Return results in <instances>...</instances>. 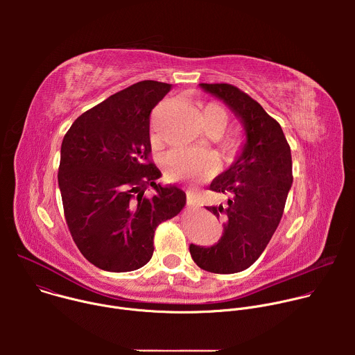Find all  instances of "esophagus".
Instances as JSON below:
<instances>
[{"label": "esophagus", "instance_id": "34e87169", "mask_svg": "<svg viewBox=\"0 0 355 355\" xmlns=\"http://www.w3.org/2000/svg\"><path fill=\"white\" fill-rule=\"evenodd\" d=\"M187 208L189 209H195L198 208L196 200H195V195L193 193H187Z\"/></svg>", "mask_w": 355, "mask_h": 355}]
</instances>
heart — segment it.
Instances as JSON below:
<instances>
[{
    "mask_svg": "<svg viewBox=\"0 0 355 355\" xmlns=\"http://www.w3.org/2000/svg\"><path fill=\"white\" fill-rule=\"evenodd\" d=\"M202 121L207 130L216 129L222 133L229 122V114L219 104H208L202 108ZM243 144L244 137L237 133L227 136L225 140V148L229 155H237ZM163 168L168 180L182 181L215 174L219 170V160L211 151L175 148L163 159Z\"/></svg>",
    "mask_w": 355,
    "mask_h": 355,
    "instance_id": "1",
    "label": "heart"
}]
</instances>
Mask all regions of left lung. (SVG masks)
<instances>
[{
  "mask_svg": "<svg viewBox=\"0 0 355 355\" xmlns=\"http://www.w3.org/2000/svg\"><path fill=\"white\" fill-rule=\"evenodd\" d=\"M226 103L245 128V143L237 160L218 175L209 189L229 196L225 205L207 207L223 220L218 244H191L192 260L214 274H234L254 264L277 230L292 185L291 147L281 125L240 88L199 84Z\"/></svg>",
  "mask_w": 355,
  "mask_h": 355,
  "instance_id": "8db88e82",
  "label": "left lung"
}]
</instances>
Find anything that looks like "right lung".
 <instances>
[{
    "instance_id": "add662e5",
    "label": "right lung",
    "mask_w": 355,
    "mask_h": 355,
    "mask_svg": "<svg viewBox=\"0 0 355 355\" xmlns=\"http://www.w3.org/2000/svg\"><path fill=\"white\" fill-rule=\"evenodd\" d=\"M170 89L139 81L80 115L64 135L58 178L66 223L81 254L104 271L147 264L157 226L187 204L181 189L157 184L162 173L150 160V114Z\"/></svg>"
}]
</instances>
